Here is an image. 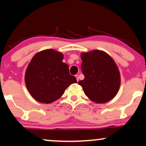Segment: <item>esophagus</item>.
Returning <instances> with one entry per match:
<instances>
[{
    "mask_svg": "<svg viewBox=\"0 0 146 146\" xmlns=\"http://www.w3.org/2000/svg\"><path fill=\"white\" fill-rule=\"evenodd\" d=\"M76 76V80H77V81L78 82V80H79V76H78V74H76L75 76Z\"/></svg>",
    "mask_w": 146,
    "mask_h": 146,
    "instance_id": "obj_1",
    "label": "esophagus"
}]
</instances>
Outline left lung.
<instances>
[{
    "instance_id": "8db88e82",
    "label": "left lung",
    "mask_w": 146,
    "mask_h": 146,
    "mask_svg": "<svg viewBox=\"0 0 146 146\" xmlns=\"http://www.w3.org/2000/svg\"><path fill=\"white\" fill-rule=\"evenodd\" d=\"M82 72L84 79L78 82L86 96L97 103L111 100L120 85L119 68L113 59L99 50L82 53Z\"/></svg>"
}]
</instances>
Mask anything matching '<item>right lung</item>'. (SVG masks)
<instances>
[{"mask_svg": "<svg viewBox=\"0 0 146 146\" xmlns=\"http://www.w3.org/2000/svg\"><path fill=\"white\" fill-rule=\"evenodd\" d=\"M62 59V53L52 49L42 50L31 59L26 70L25 82L35 100L43 103L53 102L62 96L70 85L77 82Z\"/></svg>", "mask_w": 146, "mask_h": 146, "instance_id": "1", "label": "right lung"}]
</instances>
